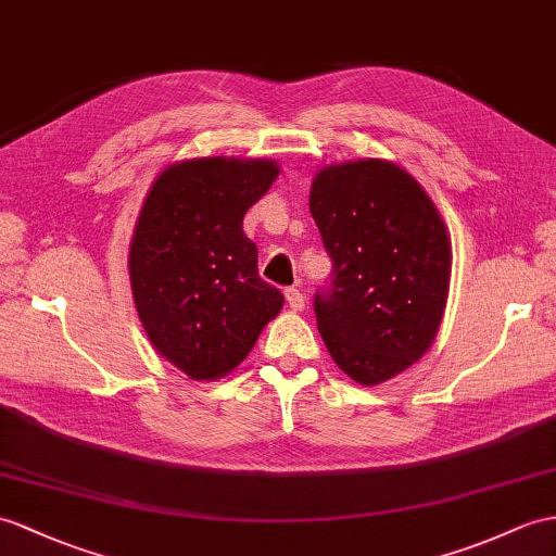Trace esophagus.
Returning <instances> with one entry per match:
<instances>
[{
  "instance_id": "1",
  "label": "esophagus",
  "mask_w": 556,
  "mask_h": 556,
  "mask_svg": "<svg viewBox=\"0 0 556 556\" xmlns=\"http://www.w3.org/2000/svg\"><path fill=\"white\" fill-rule=\"evenodd\" d=\"M286 300H288L290 308H294V311H302L306 306V296L302 294V290H296V288L286 290Z\"/></svg>"
}]
</instances>
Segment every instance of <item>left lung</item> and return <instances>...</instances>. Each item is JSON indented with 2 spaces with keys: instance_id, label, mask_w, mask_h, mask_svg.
<instances>
[{
  "instance_id": "1",
  "label": "left lung",
  "mask_w": 556,
  "mask_h": 556,
  "mask_svg": "<svg viewBox=\"0 0 556 556\" xmlns=\"http://www.w3.org/2000/svg\"><path fill=\"white\" fill-rule=\"evenodd\" d=\"M311 216L332 260L316 292L318 330L334 363L372 387L422 358L451 288V238L434 202L389 160H356L316 174Z\"/></svg>"
}]
</instances>
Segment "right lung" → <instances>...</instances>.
<instances>
[{"label":"right lung","instance_id":"add662e5","mask_svg":"<svg viewBox=\"0 0 556 556\" xmlns=\"http://www.w3.org/2000/svg\"><path fill=\"white\" fill-rule=\"evenodd\" d=\"M278 172L274 160H184L146 195L129 248L134 304L157 354L191 380L231 372L286 302L242 231Z\"/></svg>","mask_w":556,"mask_h":556}]
</instances>
